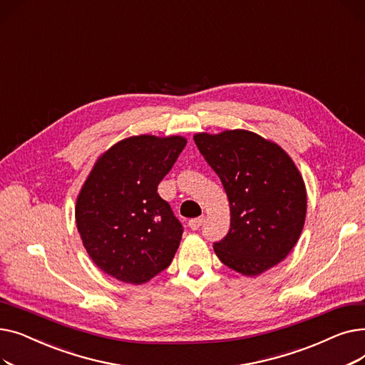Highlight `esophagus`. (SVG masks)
<instances>
[{"label": "esophagus", "instance_id": "1", "mask_svg": "<svg viewBox=\"0 0 365 365\" xmlns=\"http://www.w3.org/2000/svg\"><path fill=\"white\" fill-rule=\"evenodd\" d=\"M204 222V216H200V217H195V219H190L189 220V227L192 229V231H197V229H200V226L202 225Z\"/></svg>", "mask_w": 365, "mask_h": 365}]
</instances>
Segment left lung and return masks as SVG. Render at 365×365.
Segmentation results:
<instances>
[{"label": "left lung", "instance_id": "1", "mask_svg": "<svg viewBox=\"0 0 365 365\" xmlns=\"http://www.w3.org/2000/svg\"><path fill=\"white\" fill-rule=\"evenodd\" d=\"M195 145L219 176L231 205V227L215 242L220 262L255 277L296 245L306 217V189L292 158L247 130L198 133Z\"/></svg>", "mask_w": 365, "mask_h": 365}]
</instances>
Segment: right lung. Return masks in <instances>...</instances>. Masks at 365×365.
Returning a JSON list of instances; mask_svg holds the SVG:
<instances>
[{
    "label": "right lung",
    "mask_w": 365,
    "mask_h": 365,
    "mask_svg": "<svg viewBox=\"0 0 365 365\" xmlns=\"http://www.w3.org/2000/svg\"><path fill=\"white\" fill-rule=\"evenodd\" d=\"M185 146L180 136L142 134L113 145L94 164L75 219L88 256L105 274L143 284L170 266L183 226L158 185Z\"/></svg>",
    "instance_id": "obj_1"
}]
</instances>
